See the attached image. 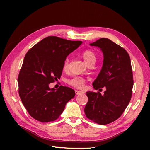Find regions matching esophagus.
<instances>
[{"mask_svg": "<svg viewBox=\"0 0 150 150\" xmlns=\"http://www.w3.org/2000/svg\"><path fill=\"white\" fill-rule=\"evenodd\" d=\"M75 93H76V95H79V94H84V92L80 91H78V90H76V91H75Z\"/></svg>", "mask_w": 150, "mask_h": 150, "instance_id": "esophagus-1", "label": "esophagus"}]
</instances>
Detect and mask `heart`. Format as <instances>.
<instances>
[{
  "mask_svg": "<svg viewBox=\"0 0 150 150\" xmlns=\"http://www.w3.org/2000/svg\"><path fill=\"white\" fill-rule=\"evenodd\" d=\"M81 56L87 64L91 62H95L96 60V54L91 50H85L81 54ZM68 67H69V59L66 58L63 64V69L66 71L68 69ZM85 81V79L81 77H75L69 81V83L75 88L81 89L84 87Z\"/></svg>",
  "mask_w": 150,
  "mask_h": 150,
  "instance_id": "b5f03b06",
  "label": "heart"
}]
</instances>
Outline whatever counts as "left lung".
Here are the masks:
<instances>
[{"label": "left lung", "mask_w": 150, "mask_h": 150, "mask_svg": "<svg viewBox=\"0 0 150 150\" xmlns=\"http://www.w3.org/2000/svg\"><path fill=\"white\" fill-rule=\"evenodd\" d=\"M90 46L101 49L103 54L101 70L93 83L94 89L86 92L88 101L84 112L88 119L99 125H107L118 119L131 100L133 86L131 60L126 50L107 38H101Z\"/></svg>", "instance_id": "1"}]
</instances>
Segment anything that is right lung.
I'll return each instance as SVG.
<instances>
[{
  "mask_svg": "<svg viewBox=\"0 0 150 150\" xmlns=\"http://www.w3.org/2000/svg\"><path fill=\"white\" fill-rule=\"evenodd\" d=\"M83 43L49 36L27 52L18 77L19 94L29 114L42 122L56 120L66 103L75 96L74 89L49 84L60 79L67 56Z\"/></svg>",
  "mask_w": 150,
  "mask_h": 150,
  "instance_id": "1",
  "label": "right lung"
}]
</instances>
